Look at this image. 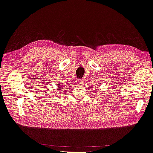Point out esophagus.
Wrapping results in <instances>:
<instances>
[{"label":"esophagus","mask_w":153,"mask_h":153,"mask_svg":"<svg viewBox=\"0 0 153 153\" xmlns=\"http://www.w3.org/2000/svg\"><path fill=\"white\" fill-rule=\"evenodd\" d=\"M77 85H78L82 86V85H83V81H82V79L78 80V81H77Z\"/></svg>","instance_id":"34e87169"}]
</instances>
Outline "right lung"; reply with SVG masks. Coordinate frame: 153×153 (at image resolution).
I'll return each instance as SVG.
<instances>
[{"label": "right lung", "instance_id": "right-lung-1", "mask_svg": "<svg viewBox=\"0 0 153 153\" xmlns=\"http://www.w3.org/2000/svg\"><path fill=\"white\" fill-rule=\"evenodd\" d=\"M58 87H59L58 90H61V89H63V88H64V86H63V85H62V84H61L60 85H59Z\"/></svg>", "mask_w": 153, "mask_h": 153}]
</instances>
